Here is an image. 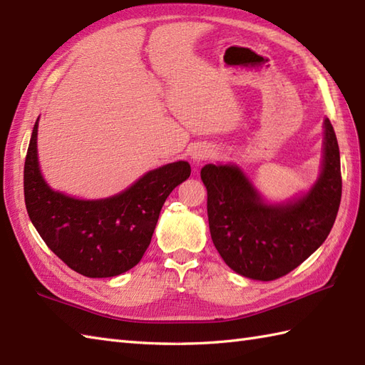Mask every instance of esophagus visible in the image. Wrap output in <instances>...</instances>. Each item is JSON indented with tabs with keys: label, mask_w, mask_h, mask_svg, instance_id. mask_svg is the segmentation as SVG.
Here are the masks:
<instances>
[{
	"label": "esophagus",
	"mask_w": 365,
	"mask_h": 365,
	"mask_svg": "<svg viewBox=\"0 0 365 365\" xmlns=\"http://www.w3.org/2000/svg\"><path fill=\"white\" fill-rule=\"evenodd\" d=\"M213 155H215V153H213V150L210 147L200 145V147L195 148V152L192 153V159H193V163L200 164L202 161H206V159L213 158Z\"/></svg>",
	"instance_id": "34e87169"
}]
</instances>
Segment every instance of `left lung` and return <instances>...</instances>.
<instances>
[{"instance_id": "left-lung-1", "label": "left lung", "mask_w": 365, "mask_h": 365, "mask_svg": "<svg viewBox=\"0 0 365 365\" xmlns=\"http://www.w3.org/2000/svg\"><path fill=\"white\" fill-rule=\"evenodd\" d=\"M324 128L321 176L307 195L289 202L266 204L235 165L201 168L212 242L237 274L262 282L283 277L330 234L341 204L342 178L339 145L328 119Z\"/></svg>"}]
</instances>
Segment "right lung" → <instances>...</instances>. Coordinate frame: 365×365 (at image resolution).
I'll return each mask as SVG.
<instances>
[{"label": "right lung", "mask_w": 365, "mask_h": 365, "mask_svg": "<svg viewBox=\"0 0 365 365\" xmlns=\"http://www.w3.org/2000/svg\"><path fill=\"white\" fill-rule=\"evenodd\" d=\"M37 128L38 120L24 161V201L43 242L85 277H114L131 269L152 242L167 197L190 176L189 163L159 167L111 198L77 200L52 190L43 180Z\"/></svg>", "instance_id": "1"}]
</instances>
